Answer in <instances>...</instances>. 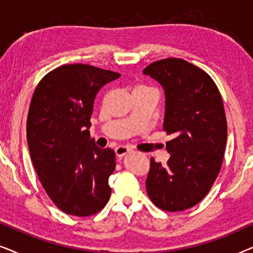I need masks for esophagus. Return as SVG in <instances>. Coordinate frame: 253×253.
<instances>
[{
  "label": "esophagus",
  "mask_w": 253,
  "mask_h": 253,
  "mask_svg": "<svg viewBox=\"0 0 253 253\" xmlns=\"http://www.w3.org/2000/svg\"><path fill=\"white\" fill-rule=\"evenodd\" d=\"M130 151H131L130 148L126 147V146H117L115 148V153L119 158H122V157H124V155H126Z\"/></svg>",
  "instance_id": "34e87169"
}]
</instances>
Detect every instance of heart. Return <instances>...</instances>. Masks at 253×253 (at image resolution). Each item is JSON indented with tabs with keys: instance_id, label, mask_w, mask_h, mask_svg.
<instances>
[{
	"instance_id": "heart-1",
	"label": "heart",
	"mask_w": 253,
	"mask_h": 253,
	"mask_svg": "<svg viewBox=\"0 0 253 253\" xmlns=\"http://www.w3.org/2000/svg\"><path fill=\"white\" fill-rule=\"evenodd\" d=\"M139 87H146V86H141V85H140V86H138L137 88H139Z\"/></svg>"
}]
</instances>
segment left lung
Here are the masks:
<instances>
[{"label": "left lung", "instance_id": "8db88e82", "mask_svg": "<svg viewBox=\"0 0 253 253\" xmlns=\"http://www.w3.org/2000/svg\"><path fill=\"white\" fill-rule=\"evenodd\" d=\"M144 74L165 89L164 131L172 137L167 165L151 158L146 189L162 211L191 209L219 175L227 141V120L220 91L209 74L182 58L155 61Z\"/></svg>", "mask_w": 253, "mask_h": 253}]
</instances>
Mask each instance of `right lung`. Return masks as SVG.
<instances>
[{
    "label": "right lung",
    "instance_id": "1",
    "mask_svg": "<svg viewBox=\"0 0 253 253\" xmlns=\"http://www.w3.org/2000/svg\"><path fill=\"white\" fill-rule=\"evenodd\" d=\"M117 72L88 64L61 65L33 93L26 123L27 144L44 191L62 212L89 216L108 203L115 152L98 147L89 126L95 95Z\"/></svg>",
    "mask_w": 253,
    "mask_h": 253
}]
</instances>
